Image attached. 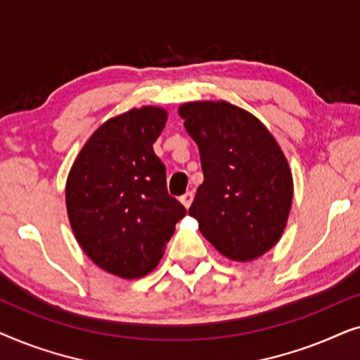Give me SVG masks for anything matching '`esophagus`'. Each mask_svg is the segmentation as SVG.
Segmentation results:
<instances>
[{"mask_svg": "<svg viewBox=\"0 0 360 360\" xmlns=\"http://www.w3.org/2000/svg\"><path fill=\"white\" fill-rule=\"evenodd\" d=\"M191 201H193V193H191V191H186L185 195H181L180 196V203L185 206L186 210L190 208V205H191Z\"/></svg>", "mask_w": 360, "mask_h": 360, "instance_id": "esophagus-1", "label": "esophagus"}]
</instances>
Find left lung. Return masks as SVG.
<instances>
[{
    "label": "left lung",
    "mask_w": 360,
    "mask_h": 360,
    "mask_svg": "<svg viewBox=\"0 0 360 360\" xmlns=\"http://www.w3.org/2000/svg\"><path fill=\"white\" fill-rule=\"evenodd\" d=\"M200 149L203 184L188 213L224 257L249 262L282 238L293 179L282 149L254 115L228 101L179 108Z\"/></svg>",
    "instance_id": "8db88e82"
}]
</instances>
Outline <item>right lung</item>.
<instances>
[{
    "label": "right lung",
    "mask_w": 360,
    "mask_h": 360,
    "mask_svg": "<svg viewBox=\"0 0 360 360\" xmlns=\"http://www.w3.org/2000/svg\"><path fill=\"white\" fill-rule=\"evenodd\" d=\"M167 122L157 106L134 108L93 132L73 162L67 213L83 252L121 278L152 272L184 218L167 191L165 165L152 144Z\"/></svg>",
    "instance_id": "obj_1"
}]
</instances>
